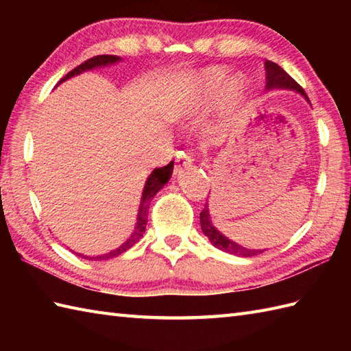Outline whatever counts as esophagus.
Listing matches in <instances>:
<instances>
[{"instance_id":"obj_1","label":"esophagus","mask_w":351,"mask_h":351,"mask_svg":"<svg viewBox=\"0 0 351 351\" xmlns=\"http://www.w3.org/2000/svg\"><path fill=\"white\" fill-rule=\"evenodd\" d=\"M193 161L191 155L187 154V152H181L180 155H176L175 158V167H173V171L175 173H178V171H181L182 167H187L190 166V162Z\"/></svg>"}]
</instances>
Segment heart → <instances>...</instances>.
Segmentation results:
<instances>
[{
    "instance_id": "heart-1",
    "label": "heart",
    "mask_w": 351,
    "mask_h": 351,
    "mask_svg": "<svg viewBox=\"0 0 351 351\" xmlns=\"http://www.w3.org/2000/svg\"><path fill=\"white\" fill-rule=\"evenodd\" d=\"M226 78V72L220 69V68H214V69H208L206 72L202 73L200 77V84H202L204 90L206 93H214L217 92L220 86L223 84V81ZM244 92V83L241 80H232L230 83L226 86V92H225V99L229 104H234L238 99L241 98V95Z\"/></svg>"
}]
</instances>
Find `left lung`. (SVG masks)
<instances>
[{"label": "left lung", "mask_w": 351, "mask_h": 351, "mask_svg": "<svg viewBox=\"0 0 351 351\" xmlns=\"http://www.w3.org/2000/svg\"><path fill=\"white\" fill-rule=\"evenodd\" d=\"M265 73H267V88H293V90L300 92L302 95H304L306 98V93L302 88V86L297 83L295 80L291 78L288 73L283 71L279 64H276L270 60L265 62ZM308 99V98H306ZM309 101V99H308ZM200 228H202L204 234L208 237V240L211 241V244H214L215 247L228 252L230 255H237V256H243V258H250L259 255L264 250H252V249H245L241 247L240 244H237L234 241L228 240L225 235H221L217 229L213 226L211 219H210V213H208V206L205 205V208L200 213Z\"/></svg>", "instance_id": "left-lung-1"}]
</instances>
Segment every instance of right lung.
I'll return each instance as SVG.
<instances>
[{
	"label": "right lung",
	"instance_id": "obj_1",
	"mask_svg": "<svg viewBox=\"0 0 351 351\" xmlns=\"http://www.w3.org/2000/svg\"><path fill=\"white\" fill-rule=\"evenodd\" d=\"M121 60L117 56H95L92 58H88V60H86L84 63H81L80 66H77L75 69H72L71 72H68V75H64L58 83H62V81L68 80L73 75H78V73L84 72V71H88V69H93V68H99V66H106V64H110V63H116ZM171 171H173V161H170L167 166L164 167H158L155 169L151 175H149L147 181H146V185H145V190H143V196H141V202H140V208H138V219H137V226H136V230H134L132 235L126 240V243H123L121 247L110 252V253H106V255H99V256H83V255H77L81 256V258H86V259H110V258H114V256H119L121 253L126 252L128 249H131L134 244H136L141 237H143L145 230H146V223H147V211H149V205H151V200L152 197L158 193V190L162 189V185L166 184L170 176H171Z\"/></svg>",
	"mask_w": 351,
	"mask_h": 351
}]
</instances>
